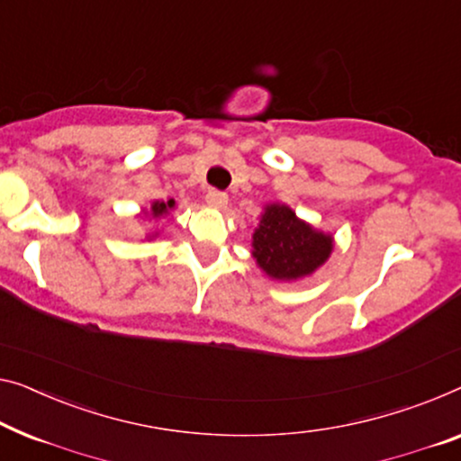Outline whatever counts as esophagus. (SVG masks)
<instances>
[{
  "label": "esophagus",
  "mask_w": 461,
  "mask_h": 461,
  "mask_svg": "<svg viewBox=\"0 0 461 461\" xmlns=\"http://www.w3.org/2000/svg\"><path fill=\"white\" fill-rule=\"evenodd\" d=\"M204 198H207V204L212 209H223L225 204H228V194L221 190H215V188H211Z\"/></svg>",
  "instance_id": "obj_1"
}]
</instances>
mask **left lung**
I'll list each match as a JSON object with an SVG mask.
<instances>
[{
  "label": "left lung",
  "instance_id": "left-lung-1",
  "mask_svg": "<svg viewBox=\"0 0 461 461\" xmlns=\"http://www.w3.org/2000/svg\"><path fill=\"white\" fill-rule=\"evenodd\" d=\"M333 238L296 217L287 204H267L252 233V257L271 279L308 277L327 263Z\"/></svg>",
  "mask_w": 461,
  "mask_h": 461
}]
</instances>
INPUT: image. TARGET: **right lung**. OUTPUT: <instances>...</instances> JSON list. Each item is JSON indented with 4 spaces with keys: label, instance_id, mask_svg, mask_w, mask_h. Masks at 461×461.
<instances>
[{
    "label": "right lung",
    "instance_id": "add662e5",
    "mask_svg": "<svg viewBox=\"0 0 461 461\" xmlns=\"http://www.w3.org/2000/svg\"><path fill=\"white\" fill-rule=\"evenodd\" d=\"M176 207V201L174 198H169L167 203L163 201H155L153 204H150V212H144V215H150L153 219H161L163 215H167V212Z\"/></svg>",
    "mask_w": 461,
    "mask_h": 461
}]
</instances>
